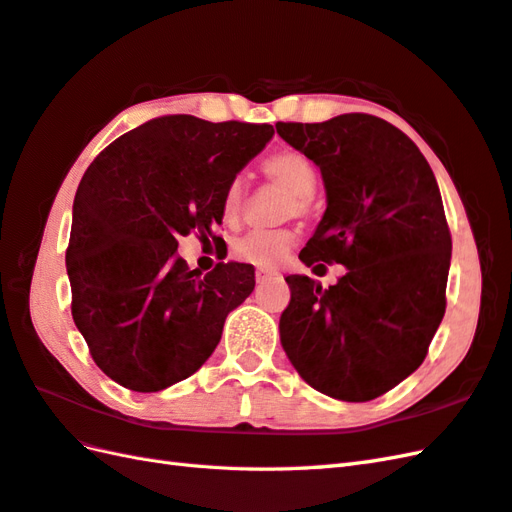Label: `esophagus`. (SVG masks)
I'll use <instances>...</instances> for the list:
<instances>
[{
  "instance_id": "esophagus-1",
  "label": "esophagus",
  "mask_w": 512,
  "mask_h": 512,
  "mask_svg": "<svg viewBox=\"0 0 512 512\" xmlns=\"http://www.w3.org/2000/svg\"><path fill=\"white\" fill-rule=\"evenodd\" d=\"M270 277H279V272L266 270V268H257V270H255V281H257V283H264V281L270 279Z\"/></svg>"
}]
</instances>
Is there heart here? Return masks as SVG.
I'll use <instances>...</instances> for the list:
<instances>
[{
	"instance_id": "heart-1",
	"label": "heart",
	"mask_w": 512,
	"mask_h": 512,
	"mask_svg": "<svg viewBox=\"0 0 512 512\" xmlns=\"http://www.w3.org/2000/svg\"><path fill=\"white\" fill-rule=\"evenodd\" d=\"M264 172L272 181H277L292 194L288 202V213H305L307 198L316 189V168L314 163L299 150H281L264 161ZM244 178L235 176L224 189L222 196V218L235 222L240 218L244 207ZM296 242V233L292 229H255L242 235L233 244V257L242 264H251L259 268H275L279 261L290 253Z\"/></svg>"
}]
</instances>
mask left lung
I'll use <instances>...</instances> for the list:
<instances>
[{"label": "left lung", "mask_w": 512, "mask_h": 512, "mask_svg": "<svg viewBox=\"0 0 512 512\" xmlns=\"http://www.w3.org/2000/svg\"><path fill=\"white\" fill-rule=\"evenodd\" d=\"M277 133L323 174L327 209L299 259L342 264L323 285L285 277L281 347L307 384L371 401L412 375L445 316L451 235L430 163L399 128L366 113Z\"/></svg>", "instance_id": "1"}]
</instances>
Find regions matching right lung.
I'll list each match as a JSON object with an SVG mask.
<instances>
[{
  "instance_id": "obj_1",
  "label": "right lung",
  "mask_w": 512,
  "mask_h": 512,
  "mask_svg": "<svg viewBox=\"0 0 512 512\" xmlns=\"http://www.w3.org/2000/svg\"><path fill=\"white\" fill-rule=\"evenodd\" d=\"M272 135L270 124L165 115L89 165L65 255L71 316L113 382L159 392L218 347L229 312L255 288V270L229 261L200 277L174 255L178 237H213L224 189Z\"/></svg>"
}]
</instances>
